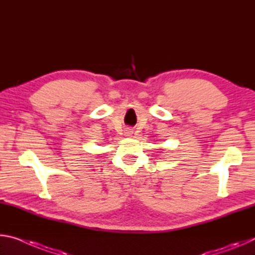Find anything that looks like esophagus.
Returning <instances> with one entry per match:
<instances>
[{"label": "esophagus", "mask_w": 255, "mask_h": 255, "mask_svg": "<svg viewBox=\"0 0 255 255\" xmlns=\"http://www.w3.org/2000/svg\"><path fill=\"white\" fill-rule=\"evenodd\" d=\"M131 132H132V131H131V129H127V130H126V133H127V135H130Z\"/></svg>", "instance_id": "esophagus-1"}]
</instances>
